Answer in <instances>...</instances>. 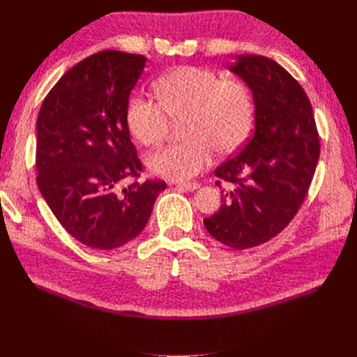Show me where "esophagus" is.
<instances>
[{
	"instance_id": "34e87169",
	"label": "esophagus",
	"mask_w": 357,
	"mask_h": 357,
	"mask_svg": "<svg viewBox=\"0 0 357 357\" xmlns=\"http://www.w3.org/2000/svg\"><path fill=\"white\" fill-rule=\"evenodd\" d=\"M199 183H197V181H192V183H178L177 185V188H180V189H183V190H188V192H193V190H197V189H199Z\"/></svg>"
}]
</instances>
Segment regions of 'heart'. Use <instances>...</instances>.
<instances>
[{
	"mask_svg": "<svg viewBox=\"0 0 357 357\" xmlns=\"http://www.w3.org/2000/svg\"><path fill=\"white\" fill-rule=\"evenodd\" d=\"M159 100L134 95L126 107V125L138 143L158 146L165 138L171 117H188L186 142L169 144L147 158L152 174L188 180L207 168L218 150H238L253 123V96L240 80H223L202 67H180L156 82Z\"/></svg>",
	"mask_w": 357,
	"mask_h": 357,
	"instance_id": "b5f03b06",
	"label": "heart"
}]
</instances>
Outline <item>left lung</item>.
<instances>
[{
	"mask_svg": "<svg viewBox=\"0 0 357 357\" xmlns=\"http://www.w3.org/2000/svg\"><path fill=\"white\" fill-rule=\"evenodd\" d=\"M229 71L252 91L255 132L214 171L234 189L204 225L222 244L244 250L274 238L295 218L314 176L320 142L305 91L275 61L238 55Z\"/></svg>",
	"mask_w": 357,
	"mask_h": 357,
	"instance_id": "1",
	"label": "left lung"
}]
</instances>
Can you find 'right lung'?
Here are the masks:
<instances>
[{
    "mask_svg": "<svg viewBox=\"0 0 357 357\" xmlns=\"http://www.w3.org/2000/svg\"><path fill=\"white\" fill-rule=\"evenodd\" d=\"M147 58L102 50L68 70L37 117V186L71 236L96 250L121 247L146 228L165 181H134L142 162L126 125L129 95Z\"/></svg>",
    "mask_w": 357,
    "mask_h": 357,
    "instance_id": "add662e5",
    "label": "right lung"
}]
</instances>
